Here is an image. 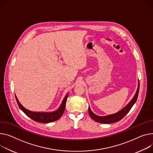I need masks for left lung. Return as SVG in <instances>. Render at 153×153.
Listing matches in <instances>:
<instances>
[{
	"instance_id": "left-lung-1",
	"label": "left lung",
	"mask_w": 153,
	"mask_h": 153,
	"mask_svg": "<svg viewBox=\"0 0 153 153\" xmlns=\"http://www.w3.org/2000/svg\"><path fill=\"white\" fill-rule=\"evenodd\" d=\"M139 88H140V83L138 82V87L137 92H136L134 97L124 108H123L121 111H119L118 113L114 114H112V115L107 116H103V117L98 116L94 114L91 111L90 108L88 107V113H89L90 116L93 120L97 122V123H103V124L114 123H116V122H117V121L121 120L128 113V111L130 110L131 107L134 106V105L136 102V101L138 98V95Z\"/></svg>"
}]
</instances>
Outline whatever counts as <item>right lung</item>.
Returning a JSON list of instances; mask_svg holds the SVG:
<instances>
[{
	"label": "right lung",
	"mask_w": 153,
	"mask_h": 153,
	"mask_svg": "<svg viewBox=\"0 0 153 153\" xmlns=\"http://www.w3.org/2000/svg\"><path fill=\"white\" fill-rule=\"evenodd\" d=\"M68 97V94L65 97L63 102L62 105H61L60 107L59 108V109L57 111L53 112V113H36V112L29 111L26 108H25L21 104L19 103V101L18 100L16 96H15V98L19 108L21 109L23 111V113H25V114H26V115H27L29 117L32 119L33 120L38 122V123H52V122L55 121L62 117L65 109L66 103Z\"/></svg>",
	"instance_id": "right-lung-1"
}]
</instances>
